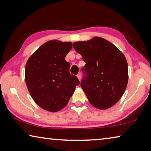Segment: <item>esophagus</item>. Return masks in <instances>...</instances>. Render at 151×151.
<instances>
[{"label":"esophagus","mask_w":151,"mask_h":151,"mask_svg":"<svg viewBox=\"0 0 151 151\" xmlns=\"http://www.w3.org/2000/svg\"><path fill=\"white\" fill-rule=\"evenodd\" d=\"M76 76H77V78H78V80L81 81V74H80V73L78 74V75H76Z\"/></svg>","instance_id":"obj_1"}]
</instances>
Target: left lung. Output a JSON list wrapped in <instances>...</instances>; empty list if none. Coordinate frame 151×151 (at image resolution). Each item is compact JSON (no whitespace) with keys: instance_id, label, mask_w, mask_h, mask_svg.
<instances>
[{"instance_id":"obj_1","label":"left lung","mask_w":151,"mask_h":151,"mask_svg":"<svg viewBox=\"0 0 151 151\" xmlns=\"http://www.w3.org/2000/svg\"><path fill=\"white\" fill-rule=\"evenodd\" d=\"M86 63L82 68L81 86L90 103L106 109L118 102L128 83V65L124 55L108 40L100 37L73 43Z\"/></svg>"}]
</instances>
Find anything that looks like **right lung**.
<instances>
[{
    "label": "right lung",
    "mask_w": 151,
    "mask_h": 151,
    "mask_svg": "<svg viewBox=\"0 0 151 151\" xmlns=\"http://www.w3.org/2000/svg\"><path fill=\"white\" fill-rule=\"evenodd\" d=\"M70 42L50 40L43 44L27 60L25 81L33 100L50 112L63 109L80 84L69 73L66 55L72 48Z\"/></svg>",
    "instance_id": "obj_1"
}]
</instances>
